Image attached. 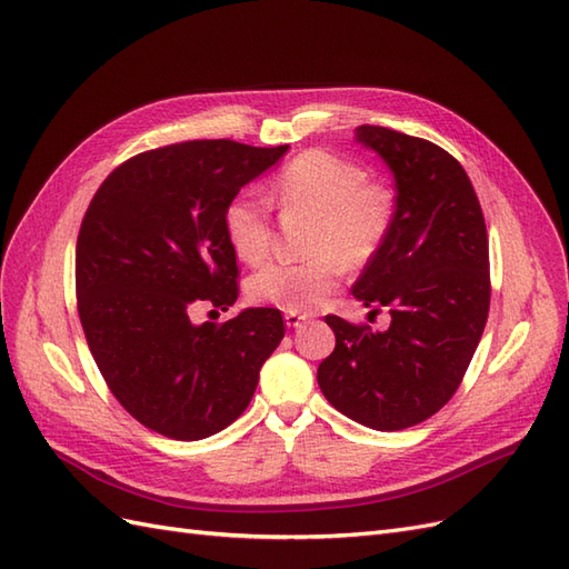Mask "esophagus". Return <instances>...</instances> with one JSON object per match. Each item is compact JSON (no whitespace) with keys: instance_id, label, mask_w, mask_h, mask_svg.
<instances>
[{"instance_id":"esophagus-1","label":"esophagus","mask_w":569,"mask_h":569,"mask_svg":"<svg viewBox=\"0 0 569 569\" xmlns=\"http://www.w3.org/2000/svg\"><path fill=\"white\" fill-rule=\"evenodd\" d=\"M308 320V316L306 313H297V311H287L284 313V322H287V327H299L301 322H306Z\"/></svg>"}]
</instances>
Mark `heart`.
I'll return each instance as SVG.
<instances>
[{
    "mask_svg": "<svg viewBox=\"0 0 569 569\" xmlns=\"http://www.w3.org/2000/svg\"><path fill=\"white\" fill-rule=\"evenodd\" d=\"M287 209L316 216L313 258L299 263H266L249 280V297L284 311L308 313L325 301L343 274V261L363 266L380 251L391 228V199L370 184L363 168L330 151H306L289 161L274 184ZM228 244L247 263H258L270 249V211L266 199L242 189L222 213Z\"/></svg>",
    "mask_w": 569,
    "mask_h": 569,
    "instance_id": "1",
    "label": "heart"
}]
</instances>
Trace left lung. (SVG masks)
<instances>
[{"instance_id":"8db88e82","label":"left lung","mask_w":569,"mask_h":569,"mask_svg":"<svg viewBox=\"0 0 569 569\" xmlns=\"http://www.w3.org/2000/svg\"><path fill=\"white\" fill-rule=\"evenodd\" d=\"M393 176L389 234L353 284L366 306H387L372 332L339 316L318 385L343 416L396 432L432 418L462 382L489 316V239L462 166L441 147L380 126L356 128ZM377 311V308H375Z\"/></svg>"}]
</instances>
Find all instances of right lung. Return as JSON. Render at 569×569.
<instances>
[{
    "label": "right lung",
    "mask_w": 569,
    "mask_h": 569,
    "mask_svg": "<svg viewBox=\"0 0 569 569\" xmlns=\"http://www.w3.org/2000/svg\"><path fill=\"white\" fill-rule=\"evenodd\" d=\"M287 149L197 140L137 153L101 182L82 218L84 339L118 403L168 439L199 441L232 425L284 337L278 308H244L220 325L192 316L237 301L222 213Z\"/></svg>",
    "instance_id": "right-lung-1"
}]
</instances>
